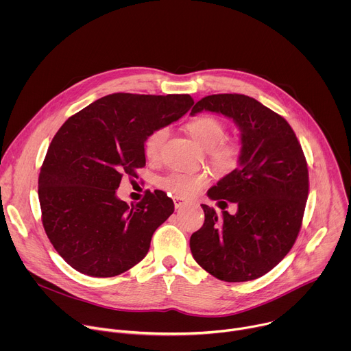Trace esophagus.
<instances>
[{
  "label": "esophagus",
  "instance_id": "1",
  "mask_svg": "<svg viewBox=\"0 0 351 351\" xmlns=\"http://www.w3.org/2000/svg\"><path fill=\"white\" fill-rule=\"evenodd\" d=\"M187 203V199L182 198V197H173V204H175V208H180L183 204Z\"/></svg>",
  "mask_w": 351,
  "mask_h": 351
}]
</instances>
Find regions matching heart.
Wrapping results in <instances>:
<instances>
[{"instance_id": "obj_1", "label": "heart", "mask_w": 351, "mask_h": 351, "mask_svg": "<svg viewBox=\"0 0 351 351\" xmlns=\"http://www.w3.org/2000/svg\"><path fill=\"white\" fill-rule=\"evenodd\" d=\"M189 134L203 148L213 167L223 173L232 172L240 162L241 144L234 138H225L226 126L214 115H199L186 123ZM169 137L168 126H158L149 132L144 140V153L149 161H157L161 157L162 148ZM210 183L206 172L183 173L172 172L160 179L158 184L175 197H191Z\"/></svg>"}]
</instances>
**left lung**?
I'll return each instance as SVG.
<instances>
[{"mask_svg": "<svg viewBox=\"0 0 351 351\" xmlns=\"http://www.w3.org/2000/svg\"><path fill=\"white\" fill-rule=\"evenodd\" d=\"M222 114L241 132L240 165L208 190L211 199L237 206L230 215L202 204L204 225L190 237L197 264L225 282L257 279L293 247L303 223L308 168L302 144L287 121L244 94H213L191 115ZM225 210L223 207H221Z\"/></svg>", "mask_w": 351, "mask_h": 351, "instance_id": "obj_1", "label": "left lung"}]
</instances>
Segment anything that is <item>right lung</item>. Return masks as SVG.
<instances>
[{"instance_id":"right-lung-1","label":"right lung","mask_w":351,"mask_h":351,"mask_svg":"<svg viewBox=\"0 0 351 351\" xmlns=\"http://www.w3.org/2000/svg\"><path fill=\"white\" fill-rule=\"evenodd\" d=\"M189 94L114 93L72 115L48 147L38 175L44 230L76 271L111 278L138 264L153 233L172 215L167 193L129 207L117 197L123 175L145 165L144 140L183 117Z\"/></svg>"}]
</instances>
